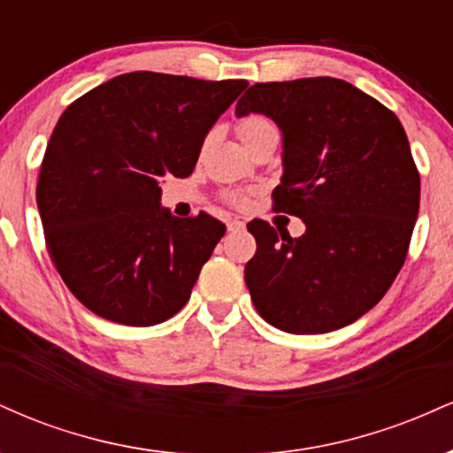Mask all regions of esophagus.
<instances>
[{"label":"esophagus","mask_w":453,"mask_h":453,"mask_svg":"<svg viewBox=\"0 0 453 453\" xmlns=\"http://www.w3.org/2000/svg\"><path fill=\"white\" fill-rule=\"evenodd\" d=\"M227 230H230V232H241V230H244V223L238 221V219H232L230 223H227Z\"/></svg>","instance_id":"obj_1"}]
</instances>
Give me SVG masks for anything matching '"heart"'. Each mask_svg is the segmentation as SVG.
<instances>
[{"mask_svg":"<svg viewBox=\"0 0 453 453\" xmlns=\"http://www.w3.org/2000/svg\"><path fill=\"white\" fill-rule=\"evenodd\" d=\"M273 132H277V127H274V123L270 121L268 117H264V114H247V117H242L241 121H238V136H241L244 147L251 144L253 140L262 138L264 134ZM232 200L236 202V204H242L244 202L241 196H234Z\"/></svg>","mask_w":453,"mask_h":453,"instance_id":"b5f03b06","label":"heart"}]
</instances>
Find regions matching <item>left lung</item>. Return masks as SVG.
I'll return each instance as SVG.
<instances>
[{"label": "left lung", "instance_id": "1", "mask_svg": "<svg viewBox=\"0 0 453 453\" xmlns=\"http://www.w3.org/2000/svg\"><path fill=\"white\" fill-rule=\"evenodd\" d=\"M264 114L283 134L274 211L304 221L303 236L249 223L257 251L244 266L270 326L324 334L360 319L403 268L419 211V174L398 117L341 78L257 82L236 117Z\"/></svg>", "mask_w": 453, "mask_h": 453}]
</instances>
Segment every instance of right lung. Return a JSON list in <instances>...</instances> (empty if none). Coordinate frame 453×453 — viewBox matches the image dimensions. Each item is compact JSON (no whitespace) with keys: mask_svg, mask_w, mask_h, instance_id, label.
<instances>
[{"mask_svg":"<svg viewBox=\"0 0 453 453\" xmlns=\"http://www.w3.org/2000/svg\"><path fill=\"white\" fill-rule=\"evenodd\" d=\"M247 85L129 72L61 114L35 200L50 259L96 315L144 327L189 300L226 226L206 212L174 217L161 180L194 173L206 134Z\"/></svg>","mask_w":453,"mask_h":453,"instance_id":"obj_1","label":"right lung"}]
</instances>
